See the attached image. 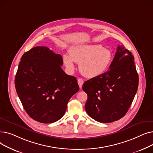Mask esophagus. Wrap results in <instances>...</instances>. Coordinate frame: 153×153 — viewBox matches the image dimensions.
<instances>
[{
    "instance_id": "obj_1",
    "label": "esophagus",
    "mask_w": 153,
    "mask_h": 153,
    "mask_svg": "<svg viewBox=\"0 0 153 153\" xmlns=\"http://www.w3.org/2000/svg\"><path fill=\"white\" fill-rule=\"evenodd\" d=\"M77 82H78V84H79V85L80 89H82V85H83V84H84L83 79H81V78H79V79H77Z\"/></svg>"
}]
</instances>
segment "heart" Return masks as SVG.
Wrapping results in <instances>:
<instances>
[{
	"instance_id": "1",
	"label": "heart",
	"mask_w": 153,
	"mask_h": 153,
	"mask_svg": "<svg viewBox=\"0 0 153 153\" xmlns=\"http://www.w3.org/2000/svg\"><path fill=\"white\" fill-rule=\"evenodd\" d=\"M69 55L64 54V64L69 71L75 68L74 62H79L82 75L94 78L103 74L108 69L113 60L111 52L97 45H80L71 47Z\"/></svg>"
}]
</instances>
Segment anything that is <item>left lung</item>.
<instances>
[{"label": "left lung", "instance_id": "1", "mask_svg": "<svg viewBox=\"0 0 153 153\" xmlns=\"http://www.w3.org/2000/svg\"><path fill=\"white\" fill-rule=\"evenodd\" d=\"M133 60L129 50L118 46L110 70L84 83L82 89L87 94L85 108L92 118L111 123L125 115L138 87Z\"/></svg>", "mask_w": 153, "mask_h": 153}]
</instances>
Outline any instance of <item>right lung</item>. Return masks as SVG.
<instances>
[{
  "instance_id": "1",
  "label": "right lung",
  "mask_w": 153,
  "mask_h": 153,
  "mask_svg": "<svg viewBox=\"0 0 153 153\" xmlns=\"http://www.w3.org/2000/svg\"><path fill=\"white\" fill-rule=\"evenodd\" d=\"M62 56L46 46L23 54L15 78L19 97L27 114L36 121L51 123L65 114L68 103L79 90L75 77L61 69Z\"/></svg>"
}]
</instances>
